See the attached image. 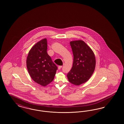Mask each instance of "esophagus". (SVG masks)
<instances>
[{
    "label": "esophagus",
    "mask_w": 124,
    "mask_h": 124,
    "mask_svg": "<svg viewBox=\"0 0 124 124\" xmlns=\"http://www.w3.org/2000/svg\"><path fill=\"white\" fill-rule=\"evenodd\" d=\"M62 68V66H59L58 67V69L59 70H60V69H61Z\"/></svg>",
    "instance_id": "34e87169"
}]
</instances>
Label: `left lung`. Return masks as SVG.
I'll use <instances>...</instances> for the list:
<instances>
[{
  "instance_id": "8db88e82",
  "label": "left lung",
  "mask_w": 124,
  "mask_h": 124,
  "mask_svg": "<svg viewBox=\"0 0 124 124\" xmlns=\"http://www.w3.org/2000/svg\"><path fill=\"white\" fill-rule=\"evenodd\" d=\"M73 55L72 69L67 74L69 82L79 85L88 81L95 69L96 58L91 48L83 40L70 42Z\"/></svg>"
}]
</instances>
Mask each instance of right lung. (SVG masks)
<instances>
[{"instance_id": "obj_1", "label": "right lung", "mask_w": 124, "mask_h": 124, "mask_svg": "<svg viewBox=\"0 0 124 124\" xmlns=\"http://www.w3.org/2000/svg\"><path fill=\"white\" fill-rule=\"evenodd\" d=\"M47 50V39H42L32 47L26 61L30 76L34 82L43 86H46L53 80L57 69Z\"/></svg>"}]
</instances>
